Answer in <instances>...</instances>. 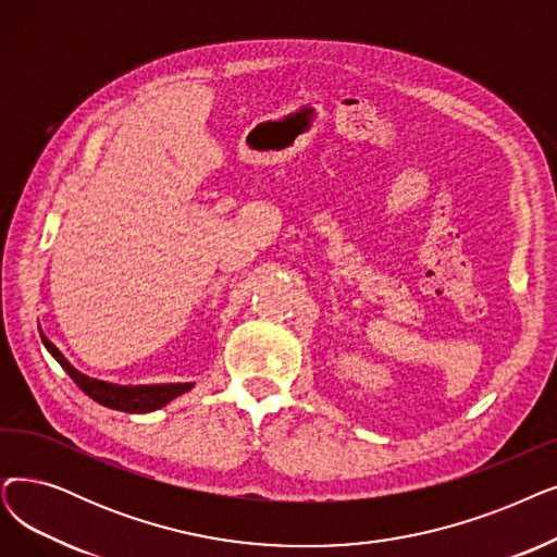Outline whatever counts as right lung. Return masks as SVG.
Here are the masks:
<instances>
[{
    "label": "right lung",
    "instance_id": "obj_1",
    "mask_svg": "<svg viewBox=\"0 0 557 557\" xmlns=\"http://www.w3.org/2000/svg\"><path fill=\"white\" fill-rule=\"evenodd\" d=\"M42 336L45 348L50 350V355L59 361L61 369L75 380L79 389L92 398L95 403H100L111 409H120V412H129V414H145V412H154V409L163 407L171 403L173 398L186 394L193 389V382H171V384H113L104 380H95L77 371L70 361L61 355V350L47 338Z\"/></svg>",
    "mask_w": 557,
    "mask_h": 557
}]
</instances>
